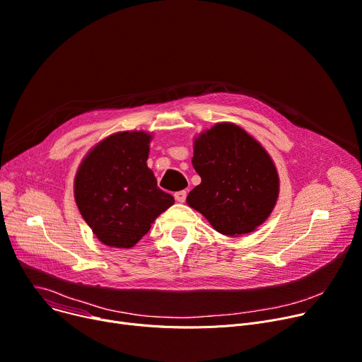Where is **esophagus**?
<instances>
[{"label": "esophagus", "instance_id": "34e87169", "mask_svg": "<svg viewBox=\"0 0 362 362\" xmlns=\"http://www.w3.org/2000/svg\"><path fill=\"white\" fill-rule=\"evenodd\" d=\"M174 197H175V200H177L178 203H184L185 199H187V191H185V189L177 191V192L174 194Z\"/></svg>", "mask_w": 362, "mask_h": 362}]
</instances>
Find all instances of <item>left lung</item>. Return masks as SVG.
Returning <instances> with one entry per match:
<instances>
[{
    "instance_id": "1",
    "label": "left lung",
    "mask_w": 362,
    "mask_h": 362,
    "mask_svg": "<svg viewBox=\"0 0 362 362\" xmlns=\"http://www.w3.org/2000/svg\"><path fill=\"white\" fill-rule=\"evenodd\" d=\"M194 170L202 184L187 203L221 235L252 232L267 220L278 197V175L265 149L243 129L218 123L194 144Z\"/></svg>"
}]
</instances>
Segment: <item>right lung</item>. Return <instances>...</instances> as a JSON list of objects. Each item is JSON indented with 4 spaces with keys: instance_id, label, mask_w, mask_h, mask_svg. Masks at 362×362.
Masks as SVG:
<instances>
[{
    "instance_id": "obj_1",
    "label": "right lung",
    "mask_w": 362,
    "mask_h": 362,
    "mask_svg": "<svg viewBox=\"0 0 362 362\" xmlns=\"http://www.w3.org/2000/svg\"><path fill=\"white\" fill-rule=\"evenodd\" d=\"M151 134L123 132L104 139L82 160L75 177L78 209L107 246L132 247L153 220L174 204L148 168Z\"/></svg>"
}]
</instances>
